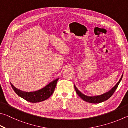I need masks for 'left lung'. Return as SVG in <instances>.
Listing matches in <instances>:
<instances>
[{
    "mask_svg": "<svg viewBox=\"0 0 128 128\" xmlns=\"http://www.w3.org/2000/svg\"><path fill=\"white\" fill-rule=\"evenodd\" d=\"M123 76V74L121 76L120 80H119V81L117 83L116 85L114 86V87L112 88L111 90H110L109 92H107L106 93H104L102 95H98V96H86V95H84L80 91L78 90V88L76 87L74 85V88L76 90V92L77 94L82 99H83L84 100H85L86 102L90 103H94V104H97V103H100L102 102H103L106 100H108V99L112 96V95L114 94V93L115 92L116 90L118 88L119 84L120 83V82L122 80V78Z\"/></svg>",
    "mask_w": 128,
    "mask_h": 128,
    "instance_id": "left-lung-1",
    "label": "left lung"
}]
</instances>
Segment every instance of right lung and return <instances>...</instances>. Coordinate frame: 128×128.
<instances>
[{"instance_id": "add662e5", "label": "right lung", "mask_w": 128, "mask_h": 128, "mask_svg": "<svg viewBox=\"0 0 128 128\" xmlns=\"http://www.w3.org/2000/svg\"><path fill=\"white\" fill-rule=\"evenodd\" d=\"M58 80L59 78L54 80L42 89L33 92H23L15 88L11 83L10 85L15 92L21 98L29 102L38 103L47 100L52 95L55 91Z\"/></svg>"}]
</instances>
